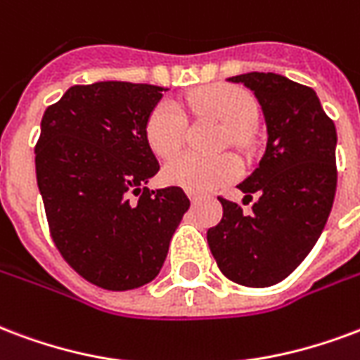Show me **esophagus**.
I'll list each match as a JSON object with an SVG mask.
<instances>
[{
    "label": "esophagus",
    "instance_id": "1",
    "mask_svg": "<svg viewBox=\"0 0 360 360\" xmlns=\"http://www.w3.org/2000/svg\"><path fill=\"white\" fill-rule=\"evenodd\" d=\"M188 198H191V202H193V204H196V202L200 200V196H198V194H194L193 191H188Z\"/></svg>",
    "mask_w": 360,
    "mask_h": 360
}]
</instances>
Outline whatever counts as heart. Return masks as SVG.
I'll return each mask as SVG.
<instances>
[{"mask_svg": "<svg viewBox=\"0 0 360 360\" xmlns=\"http://www.w3.org/2000/svg\"><path fill=\"white\" fill-rule=\"evenodd\" d=\"M188 105L196 114L219 120L227 127L229 139L233 143H238L242 133L252 129L257 122L255 98L236 85H210L196 89L188 97ZM185 135L187 118L172 101H162L150 110L145 124V137L156 156H173L185 143ZM240 169V162L231 154L200 156L185 153L169 160L162 175L169 185H179L193 193H212L236 179Z\"/></svg>", "mask_w": 360, "mask_h": 360, "instance_id": "1", "label": "heart"}]
</instances>
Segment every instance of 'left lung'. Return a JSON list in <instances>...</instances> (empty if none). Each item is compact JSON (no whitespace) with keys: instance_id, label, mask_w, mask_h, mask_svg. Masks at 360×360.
<instances>
[{"instance_id":"1","label":"left lung","mask_w":360,"mask_h":360,"mask_svg":"<svg viewBox=\"0 0 360 360\" xmlns=\"http://www.w3.org/2000/svg\"><path fill=\"white\" fill-rule=\"evenodd\" d=\"M254 91L267 126V146L238 188L252 200L244 215L219 198L223 217L207 229V244L229 281L265 288L284 281L307 257L336 196V126L316 93L273 72L229 78Z\"/></svg>"}]
</instances>
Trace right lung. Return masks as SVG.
I'll return each instance as SVG.
<instances>
[{
  "mask_svg": "<svg viewBox=\"0 0 360 360\" xmlns=\"http://www.w3.org/2000/svg\"><path fill=\"white\" fill-rule=\"evenodd\" d=\"M162 91L129 82L74 85L41 118L36 177L53 242L105 290L154 281L191 206L181 187H146L160 166L145 124Z\"/></svg>",
  "mask_w": 360,
  "mask_h": 360,
  "instance_id": "right-lung-1",
  "label": "right lung"
}]
</instances>
